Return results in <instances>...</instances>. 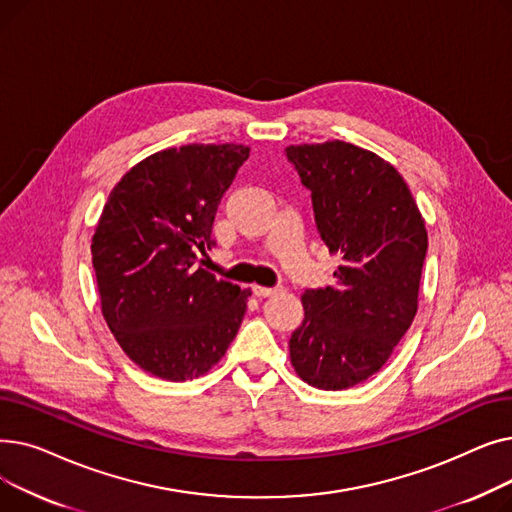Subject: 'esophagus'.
Returning a JSON list of instances; mask_svg holds the SVG:
<instances>
[{"label":"esophagus","instance_id":"34e87169","mask_svg":"<svg viewBox=\"0 0 512 512\" xmlns=\"http://www.w3.org/2000/svg\"><path fill=\"white\" fill-rule=\"evenodd\" d=\"M251 290L255 297H272V294L278 292V288H267V286H259V284H253Z\"/></svg>","mask_w":512,"mask_h":512}]
</instances>
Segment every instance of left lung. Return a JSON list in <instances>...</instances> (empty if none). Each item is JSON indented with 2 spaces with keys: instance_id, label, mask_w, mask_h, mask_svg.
Masks as SVG:
<instances>
[{
  "instance_id": "obj_1",
  "label": "left lung",
  "mask_w": 512,
  "mask_h": 512,
  "mask_svg": "<svg viewBox=\"0 0 512 512\" xmlns=\"http://www.w3.org/2000/svg\"><path fill=\"white\" fill-rule=\"evenodd\" d=\"M311 191L315 224L340 257L336 282L303 292L290 361L321 390L353 388L392 355L417 313L427 230L407 182L388 161L344 141L290 145Z\"/></svg>"
}]
</instances>
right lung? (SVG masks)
<instances>
[{"instance_id": "1", "label": "right lung", "mask_w": 512, "mask_h": 512, "mask_svg": "<svg viewBox=\"0 0 512 512\" xmlns=\"http://www.w3.org/2000/svg\"><path fill=\"white\" fill-rule=\"evenodd\" d=\"M251 149L182 145L130 168L93 234L101 311L122 351L161 380L199 378L234 340L251 290L197 267L213 215Z\"/></svg>"}]
</instances>
